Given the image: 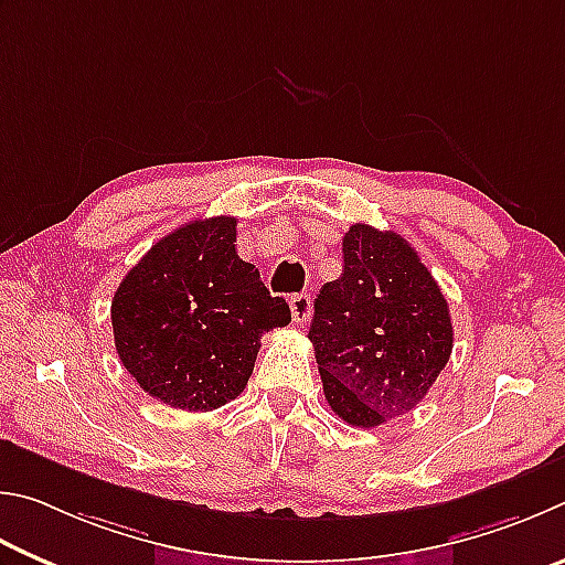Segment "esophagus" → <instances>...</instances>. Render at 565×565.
<instances>
[{"mask_svg":"<svg viewBox=\"0 0 565 565\" xmlns=\"http://www.w3.org/2000/svg\"><path fill=\"white\" fill-rule=\"evenodd\" d=\"M290 310H292V320H295V322H298V324L308 322L310 315H312V300H310V295H308V292L292 295V298H290Z\"/></svg>","mask_w":565,"mask_h":565,"instance_id":"34e87169","label":"esophagus"}]
</instances>
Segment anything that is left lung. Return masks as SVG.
<instances>
[{
    "label": "left lung",
    "instance_id": "8db88e82",
    "mask_svg": "<svg viewBox=\"0 0 565 565\" xmlns=\"http://www.w3.org/2000/svg\"><path fill=\"white\" fill-rule=\"evenodd\" d=\"M342 255V275L315 300L310 342L330 409L372 429L427 397L454 328L447 298L402 235L354 223Z\"/></svg>",
    "mask_w": 565,
    "mask_h": 565
}]
</instances>
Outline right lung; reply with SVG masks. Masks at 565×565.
<instances>
[{
    "label": "right lung",
    "mask_w": 565,
    "mask_h": 565,
    "mask_svg": "<svg viewBox=\"0 0 565 565\" xmlns=\"http://www.w3.org/2000/svg\"><path fill=\"white\" fill-rule=\"evenodd\" d=\"M235 217L161 237L111 300L116 352L138 387L173 409L211 412L245 390L260 338L290 322L257 267L235 250Z\"/></svg>",
    "instance_id": "right-lung-1"
}]
</instances>
